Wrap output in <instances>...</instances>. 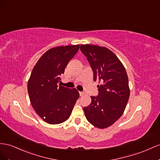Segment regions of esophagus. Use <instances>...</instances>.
<instances>
[{"label":"esophagus","instance_id":"34e87169","mask_svg":"<svg viewBox=\"0 0 160 160\" xmlns=\"http://www.w3.org/2000/svg\"><path fill=\"white\" fill-rule=\"evenodd\" d=\"M79 93H80V97H82V96L84 95V93L83 92H80Z\"/></svg>","mask_w":160,"mask_h":160}]
</instances>
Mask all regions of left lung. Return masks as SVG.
<instances>
[{
    "mask_svg": "<svg viewBox=\"0 0 160 160\" xmlns=\"http://www.w3.org/2000/svg\"><path fill=\"white\" fill-rule=\"evenodd\" d=\"M81 52L87 58L98 81V96H91L89 106L84 108L86 119L94 127L105 129L114 124L125 111L130 95L125 68L116 55L105 47L81 45Z\"/></svg>",
    "mask_w": 160,
    "mask_h": 160,
    "instance_id": "8db88e82",
    "label": "left lung"
}]
</instances>
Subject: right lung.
I'll list each match as a JSON object with an SVG mask.
<instances>
[{"instance_id": "right-lung-1", "label": "right lung", "mask_w": 160, "mask_h": 160, "mask_svg": "<svg viewBox=\"0 0 160 160\" xmlns=\"http://www.w3.org/2000/svg\"><path fill=\"white\" fill-rule=\"evenodd\" d=\"M80 45L58 46L44 53L36 63L27 83L29 97L35 112L49 124L66 121L80 94L75 88L58 86L68 62Z\"/></svg>"}]
</instances>
